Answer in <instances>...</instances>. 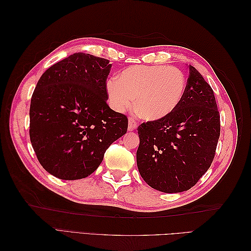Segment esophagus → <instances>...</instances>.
<instances>
[{"label": "esophagus", "instance_id": "34e87169", "mask_svg": "<svg viewBox=\"0 0 251 251\" xmlns=\"http://www.w3.org/2000/svg\"><path fill=\"white\" fill-rule=\"evenodd\" d=\"M137 121H136L135 118L133 117H130L128 118V131H133L135 130L136 127H137Z\"/></svg>", "mask_w": 251, "mask_h": 251}]
</instances>
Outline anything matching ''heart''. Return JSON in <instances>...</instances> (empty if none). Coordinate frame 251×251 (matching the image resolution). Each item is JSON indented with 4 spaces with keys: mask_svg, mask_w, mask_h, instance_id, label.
I'll return each instance as SVG.
<instances>
[{
    "mask_svg": "<svg viewBox=\"0 0 251 251\" xmlns=\"http://www.w3.org/2000/svg\"><path fill=\"white\" fill-rule=\"evenodd\" d=\"M111 107L117 112L135 110L146 120L164 118L182 101L186 77L178 68L169 66H133L107 81Z\"/></svg>",
    "mask_w": 251,
    "mask_h": 251,
    "instance_id": "1",
    "label": "heart"
}]
</instances>
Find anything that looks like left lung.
I'll return each instance as SVG.
<instances>
[{
	"mask_svg": "<svg viewBox=\"0 0 251 251\" xmlns=\"http://www.w3.org/2000/svg\"><path fill=\"white\" fill-rule=\"evenodd\" d=\"M183 100L170 115L138 126L137 166L157 191H188L211 165L220 137V114L214 91L188 66Z\"/></svg>",
	"mask_w": 251,
	"mask_h": 251,
	"instance_id": "8db88e82",
	"label": "left lung"
}]
</instances>
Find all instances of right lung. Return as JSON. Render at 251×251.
I'll use <instances>...</instances> for the list:
<instances>
[{
  "label": "right lung",
  "instance_id": "obj_1",
  "mask_svg": "<svg viewBox=\"0 0 251 251\" xmlns=\"http://www.w3.org/2000/svg\"><path fill=\"white\" fill-rule=\"evenodd\" d=\"M109 59L74 53L44 72L30 103V141L43 168L63 180L90 176L125 135L127 117L107 103Z\"/></svg>",
  "mask_w": 251,
  "mask_h": 251
}]
</instances>
